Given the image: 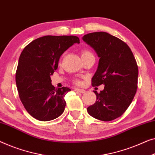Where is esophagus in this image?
<instances>
[{
    "label": "esophagus",
    "instance_id": "34e87169",
    "mask_svg": "<svg viewBox=\"0 0 155 155\" xmlns=\"http://www.w3.org/2000/svg\"><path fill=\"white\" fill-rule=\"evenodd\" d=\"M74 91H76V92H78V93H81V94L85 93V90H84V89H78V88L74 89Z\"/></svg>",
    "mask_w": 155,
    "mask_h": 155
}]
</instances>
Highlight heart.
<instances>
[{"label": "heart", "instance_id": "1", "mask_svg": "<svg viewBox=\"0 0 155 155\" xmlns=\"http://www.w3.org/2000/svg\"><path fill=\"white\" fill-rule=\"evenodd\" d=\"M89 54H91V52L90 51L87 50H83V51H82V57H83V56H85V55H89ZM76 82L78 83L79 82L76 81Z\"/></svg>", "mask_w": 155, "mask_h": 155}]
</instances>
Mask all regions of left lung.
<instances>
[{"instance_id":"8db88e82","label":"left lung","mask_w":155,"mask_h":155,"mask_svg":"<svg viewBox=\"0 0 155 155\" xmlns=\"http://www.w3.org/2000/svg\"><path fill=\"white\" fill-rule=\"evenodd\" d=\"M82 40L99 57L91 84L104 85L99 94L94 91L96 101L87 112L97 120H113L127 110L136 94L138 69L135 57L124 42L106 32L88 33Z\"/></svg>"}]
</instances>
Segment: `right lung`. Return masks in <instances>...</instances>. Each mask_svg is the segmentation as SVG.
<instances>
[{"mask_svg":"<svg viewBox=\"0 0 155 155\" xmlns=\"http://www.w3.org/2000/svg\"><path fill=\"white\" fill-rule=\"evenodd\" d=\"M80 39L74 35H45L33 40L20 55L16 84L26 111L38 120L50 121L64 113L68 87L56 89L50 76L58 68L60 57Z\"/></svg>","mask_w":155,"mask_h":155,"instance_id":"obj_1","label":"right lung"}]
</instances>
